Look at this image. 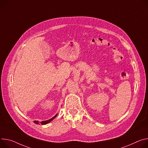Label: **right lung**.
<instances>
[{"label":"right lung","instance_id":"add662e5","mask_svg":"<svg viewBox=\"0 0 148 148\" xmlns=\"http://www.w3.org/2000/svg\"><path fill=\"white\" fill-rule=\"evenodd\" d=\"M57 114H58V113L56 114L54 116H53V117H52L51 119H49V120H45V121H42V122H39V121H38V120H35V121H34V123H36V124H37V125L41 124V125H44L48 124V123H49V122H51L52 120H53V119H54L57 116Z\"/></svg>","mask_w":148,"mask_h":148}]
</instances>
